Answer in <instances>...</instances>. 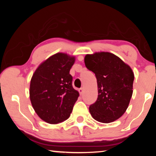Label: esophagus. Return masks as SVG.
Returning a JSON list of instances; mask_svg holds the SVG:
<instances>
[{
	"label": "esophagus",
	"instance_id": "obj_1",
	"mask_svg": "<svg viewBox=\"0 0 156 156\" xmlns=\"http://www.w3.org/2000/svg\"><path fill=\"white\" fill-rule=\"evenodd\" d=\"M79 93H80V95H83V93H84L83 88H80V89H79Z\"/></svg>",
	"mask_w": 156,
	"mask_h": 156
}]
</instances>
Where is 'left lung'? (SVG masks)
I'll use <instances>...</instances> for the list:
<instances>
[{
    "mask_svg": "<svg viewBox=\"0 0 156 156\" xmlns=\"http://www.w3.org/2000/svg\"><path fill=\"white\" fill-rule=\"evenodd\" d=\"M84 64L97 79L98 95L89 107L91 116L103 123L118 120L126 112L133 94L134 74L131 67L109 52L86 55Z\"/></svg>",
    "mask_w": 156,
    "mask_h": 156,
    "instance_id": "1",
    "label": "left lung"
}]
</instances>
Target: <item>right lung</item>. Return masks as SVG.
Masks as SVG:
<instances>
[{
    "mask_svg": "<svg viewBox=\"0 0 156 156\" xmlns=\"http://www.w3.org/2000/svg\"><path fill=\"white\" fill-rule=\"evenodd\" d=\"M75 57L57 53L39 65L30 82V97L34 111L42 120L58 124L68 119L79 93L69 74Z\"/></svg>",
    "mask_w": 156,
    "mask_h": 156,
    "instance_id": "right-lung-1",
    "label": "right lung"
}]
</instances>
